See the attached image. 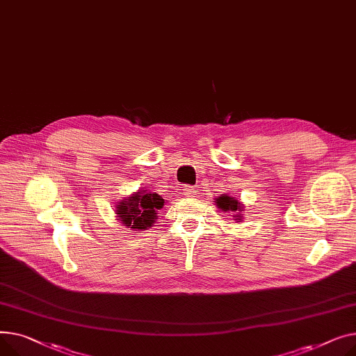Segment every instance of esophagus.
Here are the masks:
<instances>
[{"label":"esophagus","mask_w":356,"mask_h":356,"mask_svg":"<svg viewBox=\"0 0 356 356\" xmlns=\"http://www.w3.org/2000/svg\"><path fill=\"white\" fill-rule=\"evenodd\" d=\"M197 194V190H194L193 186H185L184 188V195L185 197H194Z\"/></svg>","instance_id":"obj_1"}]
</instances>
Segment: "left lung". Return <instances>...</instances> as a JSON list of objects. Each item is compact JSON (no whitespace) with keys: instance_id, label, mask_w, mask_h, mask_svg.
<instances>
[{"instance_id":"8db88e82","label":"left lung","mask_w":356,"mask_h":356,"mask_svg":"<svg viewBox=\"0 0 356 356\" xmlns=\"http://www.w3.org/2000/svg\"><path fill=\"white\" fill-rule=\"evenodd\" d=\"M214 204L220 208V210L222 213H233L234 216V220L237 222H241L243 221V211H244V204H241V201H238L237 198L232 197V195H227V194H222L217 198H214Z\"/></svg>"}]
</instances>
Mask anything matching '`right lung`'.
Instances as JSON below:
<instances>
[{
  "label": "right lung",
  "instance_id": "add662e5",
  "mask_svg": "<svg viewBox=\"0 0 356 356\" xmlns=\"http://www.w3.org/2000/svg\"><path fill=\"white\" fill-rule=\"evenodd\" d=\"M163 202L161 195L143 186L115 205L116 220L134 232L148 229L158 220V210L163 207Z\"/></svg>",
  "mask_w": 356,
  "mask_h": 356
}]
</instances>
